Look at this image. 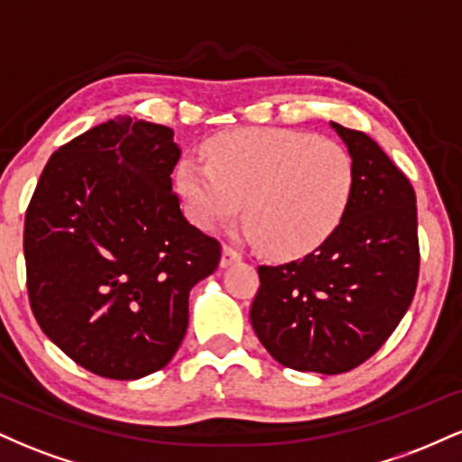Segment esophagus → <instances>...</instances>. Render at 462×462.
<instances>
[{
  "label": "esophagus",
  "mask_w": 462,
  "mask_h": 462,
  "mask_svg": "<svg viewBox=\"0 0 462 462\" xmlns=\"http://www.w3.org/2000/svg\"><path fill=\"white\" fill-rule=\"evenodd\" d=\"M238 261H241V252L232 245H224V252H221V267H230V264H235Z\"/></svg>",
  "instance_id": "1"
}]
</instances>
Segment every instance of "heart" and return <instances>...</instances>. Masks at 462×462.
<instances>
[{"label": "heart", "instance_id": "heart-1", "mask_svg": "<svg viewBox=\"0 0 462 462\" xmlns=\"http://www.w3.org/2000/svg\"><path fill=\"white\" fill-rule=\"evenodd\" d=\"M206 162L182 161L178 187L204 230L235 219L278 258L328 241L354 193V161L343 145L298 130L245 128L206 143Z\"/></svg>", "mask_w": 462, "mask_h": 462}]
</instances>
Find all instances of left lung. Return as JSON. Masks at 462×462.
<instances>
[{
	"instance_id": "left-lung-1",
	"label": "left lung",
	"mask_w": 462,
	"mask_h": 462,
	"mask_svg": "<svg viewBox=\"0 0 462 462\" xmlns=\"http://www.w3.org/2000/svg\"><path fill=\"white\" fill-rule=\"evenodd\" d=\"M354 161L337 230L300 261L258 267L249 319L280 365L334 375L374 356L406 315L419 280L417 198L371 136L332 124Z\"/></svg>"
}]
</instances>
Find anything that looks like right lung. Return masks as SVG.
I'll list each match as a JSON object with an SVG mask.
<instances>
[{"mask_svg":"<svg viewBox=\"0 0 462 462\" xmlns=\"http://www.w3.org/2000/svg\"><path fill=\"white\" fill-rule=\"evenodd\" d=\"M173 130L116 116L47 161L23 227L34 319L79 367L113 380L162 369L189 326V293L221 243L184 219Z\"/></svg>","mask_w":462,"mask_h":462,"instance_id":"1","label":"right lung"}]
</instances>
